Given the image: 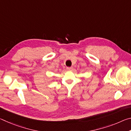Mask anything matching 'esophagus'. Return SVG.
Wrapping results in <instances>:
<instances>
[{
  "label": "esophagus",
  "instance_id": "1",
  "mask_svg": "<svg viewBox=\"0 0 131 131\" xmlns=\"http://www.w3.org/2000/svg\"><path fill=\"white\" fill-rule=\"evenodd\" d=\"M66 69H67L68 70H72L73 69V67H68L66 68Z\"/></svg>",
  "mask_w": 131,
  "mask_h": 131
}]
</instances>
